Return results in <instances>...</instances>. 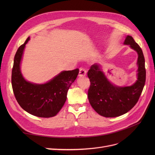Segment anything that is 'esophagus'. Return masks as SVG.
I'll return each mask as SVG.
<instances>
[{
	"mask_svg": "<svg viewBox=\"0 0 155 155\" xmlns=\"http://www.w3.org/2000/svg\"><path fill=\"white\" fill-rule=\"evenodd\" d=\"M87 74V70L85 68H80L79 70V76L80 77L82 76H85Z\"/></svg>",
	"mask_w": 155,
	"mask_h": 155,
	"instance_id": "esophagus-1",
	"label": "esophagus"
}]
</instances>
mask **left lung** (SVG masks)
Wrapping results in <instances>:
<instances>
[{"instance_id": "obj_1", "label": "left lung", "mask_w": 155, "mask_h": 155, "mask_svg": "<svg viewBox=\"0 0 155 155\" xmlns=\"http://www.w3.org/2000/svg\"><path fill=\"white\" fill-rule=\"evenodd\" d=\"M124 45H130L138 53V79L133 85L120 87L110 83L101 71L100 65H92L87 73L91 85L88 91V101L94 110L106 118H113L127 113L137 104L145 82L146 71L142 48L130 35Z\"/></svg>"}]
</instances>
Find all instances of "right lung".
Returning <instances> with one entry per match:
<instances>
[{
    "instance_id": "right-lung-1",
    "label": "right lung",
    "mask_w": 155,
    "mask_h": 155,
    "mask_svg": "<svg viewBox=\"0 0 155 155\" xmlns=\"http://www.w3.org/2000/svg\"><path fill=\"white\" fill-rule=\"evenodd\" d=\"M28 37L19 46L14 58L12 85L14 95L19 105L28 113L41 118L55 116L67 100V92L76 80L79 69L63 71L45 84H34L26 81L21 72L20 64Z\"/></svg>"
}]
</instances>
